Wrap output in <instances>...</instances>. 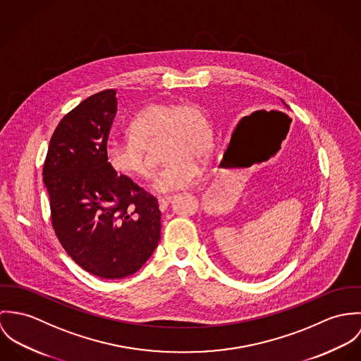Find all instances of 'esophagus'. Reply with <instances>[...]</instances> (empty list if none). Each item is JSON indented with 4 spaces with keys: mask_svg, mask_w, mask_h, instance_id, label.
Segmentation results:
<instances>
[{
    "mask_svg": "<svg viewBox=\"0 0 361 361\" xmlns=\"http://www.w3.org/2000/svg\"><path fill=\"white\" fill-rule=\"evenodd\" d=\"M158 202H159V207H161V210H166V209L169 207L170 202H171V197H163V198H159Z\"/></svg>",
    "mask_w": 361,
    "mask_h": 361,
    "instance_id": "esophagus-1",
    "label": "esophagus"
}]
</instances>
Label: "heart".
<instances>
[{
	"label": "heart",
	"mask_w": 361,
	"mask_h": 361,
	"mask_svg": "<svg viewBox=\"0 0 361 361\" xmlns=\"http://www.w3.org/2000/svg\"><path fill=\"white\" fill-rule=\"evenodd\" d=\"M161 138V159L166 164L155 174L152 188L169 194L195 185L200 180V158L212 151L213 134L207 118L194 104L158 102L140 111L128 124V137L105 145L109 167L119 176L147 178L149 169L142 147Z\"/></svg>",
	"instance_id": "1"
}]
</instances>
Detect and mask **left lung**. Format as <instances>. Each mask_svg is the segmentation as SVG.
I'll return each mask as SVG.
<instances>
[{
    "label": "left lung",
    "mask_w": 361,
    "mask_h": 361,
    "mask_svg": "<svg viewBox=\"0 0 361 361\" xmlns=\"http://www.w3.org/2000/svg\"><path fill=\"white\" fill-rule=\"evenodd\" d=\"M231 149H233V140L230 141V145H228V148H227V152H226V155H224V161L227 159V157L231 154Z\"/></svg>",
    "instance_id": "1"
}]
</instances>
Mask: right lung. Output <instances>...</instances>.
<instances>
[{
  "label": "right lung",
  "instance_id": "obj_1",
  "mask_svg": "<svg viewBox=\"0 0 361 361\" xmlns=\"http://www.w3.org/2000/svg\"><path fill=\"white\" fill-rule=\"evenodd\" d=\"M116 112L115 90L84 99L56 126L42 169L58 240L82 270L104 280L137 273L161 240L158 200L105 158Z\"/></svg>",
  "mask_w": 361,
  "mask_h": 361
}]
</instances>
